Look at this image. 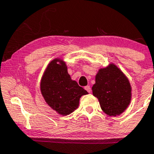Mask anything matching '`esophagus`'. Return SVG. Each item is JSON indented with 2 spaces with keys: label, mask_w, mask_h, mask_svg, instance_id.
Returning a JSON list of instances; mask_svg holds the SVG:
<instances>
[{
  "label": "esophagus",
  "mask_w": 154,
  "mask_h": 154,
  "mask_svg": "<svg viewBox=\"0 0 154 154\" xmlns=\"http://www.w3.org/2000/svg\"><path fill=\"white\" fill-rule=\"evenodd\" d=\"M85 90H87L88 93H90V92H91V88H90V86H88H88L85 87Z\"/></svg>",
  "instance_id": "obj_1"
}]
</instances>
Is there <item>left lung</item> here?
Instances as JSON below:
<instances>
[{"label": "left lung", "instance_id": "8db88e82", "mask_svg": "<svg viewBox=\"0 0 154 154\" xmlns=\"http://www.w3.org/2000/svg\"><path fill=\"white\" fill-rule=\"evenodd\" d=\"M92 90L93 96L99 99L101 108L109 116L122 113L131 102L129 81L114 64L99 69Z\"/></svg>", "mask_w": 154, "mask_h": 154}]
</instances>
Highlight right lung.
Masks as SVG:
<instances>
[{
    "label": "right lung",
    "instance_id": "right-lung-1",
    "mask_svg": "<svg viewBox=\"0 0 154 154\" xmlns=\"http://www.w3.org/2000/svg\"><path fill=\"white\" fill-rule=\"evenodd\" d=\"M41 91L48 105L63 116L73 112L79 107L81 96L88 93L71 79L65 63L60 59L49 64L41 82Z\"/></svg>",
    "mask_w": 154,
    "mask_h": 154
}]
</instances>
